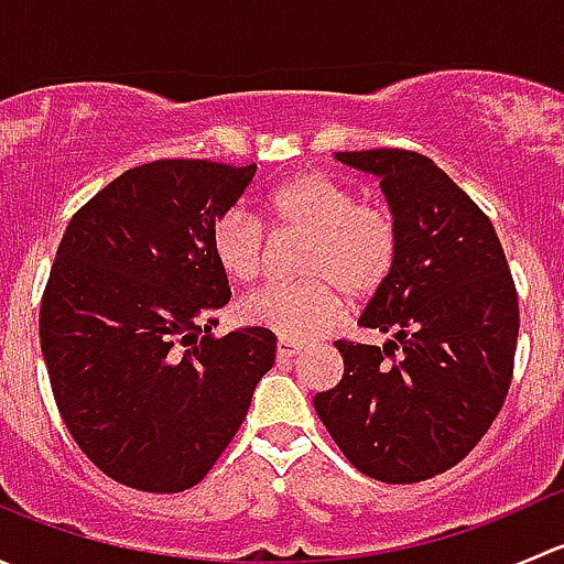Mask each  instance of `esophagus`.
Returning <instances> with one entry per match:
<instances>
[{
    "instance_id": "34e87169",
    "label": "esophagus",
    "mask_w": 564,
    "mask_h": 564,
    "mask_svg": "<svg viewBox=\"0 0 564 564\" xmlns=\"http://www.w3.org/2000/svg\"><path fill=\"white\" fill-rule=\"evenodd\" d=\"M294 355H300V344H294V340H286V338L278 340V357H281V360H289V357Z\"/></svg>"
}]
</instances>
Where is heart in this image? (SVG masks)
<instances>
[{"instance_id": "1", "label": "heart", "mask_w": 564, "mask_h": 564, "mask_svg": "<svg viewBox=\"0 0 564 564\" xmlns=\"http://www.w3.org/2000/svg\"><path fill=\"white\" fill-rule=\"evenodd\" d=\"M278 231L303 235L297 261L303 281L267 286L240 303L246 324L286 340H311L340 318V294L360 303L373 297L395 270L401 231L382 204H362L351 187L318 172L281 182L267 198ZM215 264L229 281L256 283L264 270L267 237L246 209H226L209 231Z\"/></svg>"}]
</instances>
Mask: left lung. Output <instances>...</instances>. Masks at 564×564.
Here are the masks:
<instances>
[{
    "instance_id": "1",
    "label": "left lung",
    "mask_w": 564,
    "mask_h": 564,
    "mask_svg": "<svg viewBox=\"0 0 564 564\" xmlns=\"http://www.w3.org/2000/svg\"><path fill=\"white\" fill-rule=\"evenodd\" d=\"M377 174L401 231L395 270L360 327L384 346L335 340L344 379L314 409L362 475L420 482L486 436L513 379L519 294L494 224L431 158L412 150L335 152Z\"/></svg>"
}]
</instances>
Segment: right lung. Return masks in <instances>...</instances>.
I'll return each instance as SVG.
<instances>
[{
  "label": "right lung",
  "instance_id": "right-lung-1",
  "mask_svg": "<svg viewBox=\"0 0 564 564\" xmlns=\"http://www.w3.org/2000/svg\"><path fill=\"white\" fill-rule=\"evenodd\" d=\"M256 166L163 158L95 193L62 235L40 349L67 431L104 475L147 494L204 480L275 362V335H215L229 278L213 224Z\"/></svg>",
  "mask_w": 564,
  "mask_h": 564
}]
</instances>
